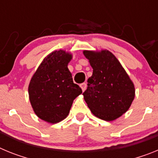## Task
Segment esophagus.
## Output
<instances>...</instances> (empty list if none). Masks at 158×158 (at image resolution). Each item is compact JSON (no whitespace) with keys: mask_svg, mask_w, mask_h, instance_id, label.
<instances>
[{"mask_svg":"<svg viewBox=\"0 0 158 158\" xmlns=\"http://www.w3.org/2000/svg\"><path fill=\"white\" fill-rule=\"evenodd\" d=\"M80 86H81V88L82 91L84 92L86 89V87H87V85H86V83H82V84H81Z\"/></svg>","mask_w":158,"mask_h":158,"instance_id":"esophagus-1","label":"esophagus"}]
</instances>
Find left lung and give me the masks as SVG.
<instances>
[{
  "mask_svg": "<svg viewBox=\"0 0 158 158\" xmlns=\"http://www.w3.org/2000/svg\"><path fill=\"white\" fill-rule=\"evenodd\" d=\"M93 67L83 93L88 107L96 117L112 121L124 114L135 98V86L121 64L111 52L84 51Z\"/></svg>",
  "mask_w": 158,
  "mask_h": 158,
  "instance_id": "1",
  "label": "left lung"
}]
</instances>
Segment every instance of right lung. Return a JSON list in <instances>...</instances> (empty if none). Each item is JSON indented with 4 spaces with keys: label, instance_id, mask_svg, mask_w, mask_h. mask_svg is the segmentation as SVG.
Returning <instances> with one entry per match:
<instances>
[{
    "label": "right lung",
    "instance_id": "obj_1",
    "mask_svg": "<svg viewBox=\"0 0 158 158\" xmlns=\"http://www.w3.org/2000/svg\"><path fill=\"white\" fill-rule=\"evenodd\" d=\"M71 58V54L63 51L52 52L44 58L29 84V98L35 113L51 123L64 119L73 100L82 93L67 67Z\"/></svg>",
    "mask_w": 158,
    "mask_h": 158
}]
</instances>
